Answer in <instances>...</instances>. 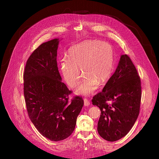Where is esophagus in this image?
<instances>
[{"label": "esophagus", "instance_id": "1", "mask_svg": "<svg viewBox=\"0 0 159 159\" xmlns=\"http://www.w3.org/2000/svg\"><path fill=\"white\" fill-rule=\"evenodd\" d=\"M90 104V102L88 101L87 99H84V106H88Z\"/></svg>", "mask_w": 159, "mask_h": 159}]
</instances>
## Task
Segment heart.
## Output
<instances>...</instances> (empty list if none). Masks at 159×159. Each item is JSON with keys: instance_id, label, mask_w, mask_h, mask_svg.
Instances as JSON below:
<instances>
[{"instance_id": "obj_1", "label": "heart", "mask_w": 159, "mask_h": 159, "mask_svg": "<svg viewBox=\"0 0 159 159\" xmlns=\"http://www.w3.org/2000/svg\"><path fill=\"white\" fill-rule=\"evenodd\" d=\"M67 58L61 66L66 82L71 87L76 86L80 77V68L84 77L75 92L87 95L93 93L98 84L102 85L110 77L113 68L114 50L105 42L85 40L71 47Z\"/></svg>"}]
</instances>
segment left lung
<instances>
[{"label":"left lung","mask_w":159,"mask_h":159,"mask_svg":"<svg viewBox=\"0 0 159 159\" xmlns=\"http://www.w3.org/2000/svg\"><path fill=\"white\" fill-rule=\"evenodd\" d=\"M140 79L127 55H122L117 68L102 92L93 97L92 104L101 113L97 124L98 134L104 139L116 141L126 136L139 114Z\"/></svg>","instance_id":"1"}]
</instances>
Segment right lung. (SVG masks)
<instances>
[{
  "label": "right lung",
  "mask_w": 159,
  "mask_h": 159,
  "mask_svg": "<svg viewBox=\"0 0 159 159\" xmlns=\"http://www.w3.org/2000/svg\"><path fill=\"white\" fill-rule=\"evenodd\" d=\"M59 39L39 46L29 57L24 73V95L29 117L39 132L52 141L68 138L73 132L84 101L62 82L57 56Z\"/></svg>",
  "instance_id": "add662e5"
}]
</instances>
